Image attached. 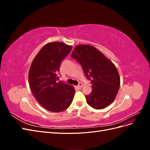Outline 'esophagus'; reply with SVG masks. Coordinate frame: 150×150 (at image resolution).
I'll return each mask as SVG.
<instances>
[{"label": "esophagus", "instance_id": "34e87169", "mask_svg": "<svg viewBox=\"0 0 150 150\" xmlns=\"http://www.w3.org/2000/svg\"><path fill=\"white\" fill-rule=\"evenodd\" d=\"M82 87H83V83H79V84L78 85V88L79 89H81V88H82Z\"/></svg>", "mask_w": 150, "mask_h": 150}]
</instances>
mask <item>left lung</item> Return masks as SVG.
<instances>
[{
	"instance_id": "1",
	"label": "left lung",
	"mask_w": 150,
	"mask_h": 150,
	"mask_svg": "<svg viewBox=\"0 0 150 150\" xmlns=\"http://www.w3.org/2000/svg\"><path fill=\"white\" fill-rule=\"evenodd\" d=\"M71 57L82 67L92 84V92L86 96L90 106L101 110L115 100L120 86V78L115 64L94 47L76 46Z\"/></svg>"
}]
</instances>
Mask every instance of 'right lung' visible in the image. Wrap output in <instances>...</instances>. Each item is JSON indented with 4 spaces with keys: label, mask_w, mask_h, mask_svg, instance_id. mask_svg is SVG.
Returning <instances> with one entry per match:
<instances>
[{
    "label": "right lung",
    "mask_w": 150,
    "mask_h": 150,
    "mask_svg": "<svg viewBox=\"0 0 150 150\" xmlns=\"http://www.w3.org/2000/svg\"><path fill=\"white\" fill-rule=\"evenodd\" d=\"M72 47L61 42H49L40 50L30 67L29 81L32 93L47 111H64L73 99V86L57 83L61 63Z\"/></svg>",
    "instance_id": "right-lung-1"
}]
</instances>
